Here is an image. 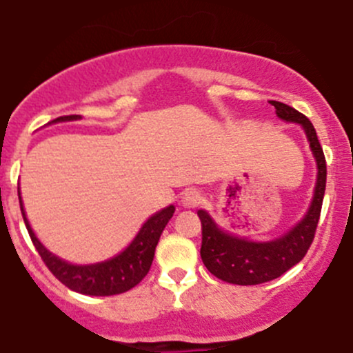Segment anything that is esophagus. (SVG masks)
<instances>
[{
	"label": "esophagus",
	"instance_id": "34e87169",
	"mask_svg": "<svg viewBox=\"0 0 353 353\" xmlns=\"http://www.w3.org/2000/svg\"><path fill=\"white\" fill-rule=\"evenodd\" d=\"M201 203V193L198 190H186L183 193V205L188 208H194Z\"/></svg>",
	"mask_w": 353,
	"mask_h": 353
}]
</instances>
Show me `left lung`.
<instances>
[{
	"label": "left lung",
	"mask_w": 353,
	"mask_h": 353,
	"mask_svg": "<svg viewBox=\"0 0 353 353\" xmlns=\"http://www.w3.org/2000/svg\"><path fill=\"white\" fill-rule=\"evenodd\" d=\"M271 105L276 108L279 119L302 124L305 129L310 148L317 160L316 193L305 219L288 234L271 243H252L225 234L214 224L207 212L198 210V217L201 221L200 255L205 268L215 278L232 285L248 286L272 281L296 265L312 245L321 208H323L324 190H326V159H324L323 146L317 139L316 129L305 115L290 105L281 101H271Z\"/></svg>",
	"instance_id": "1"
}]
</instances>
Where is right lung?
Returning <instances> with one entry per match:
<instances>
[{
    "label": "right lung",
    "instance_id": "right-lung-1",
    "mask_svg": "<svg viewBox=\"0 0 353 353\" xmlns=\"http://www.w3.org/2000/svg\"><path fill=\"white\" fill-rule=\"evenodd\" d=\"M79 119L77 115H63L51 122H61V121H74ZM20 210H22L23 222L29 231L30 239H32L34 246H36L37 253L41 255L43 262L46 263V268L50 269L51 274L70 288L72 292L82 293V295H93V296H110L124 293L128 290L134 288L146 274H148L150 268H152L153 255H155L157 243H159L160 234H162L163 228L167 222L172 217L176 208L170 207L163 208L159 214L150 217L138 232L134 241L121 253V255L114 256L107 262L94 263V265H70V263L63 262L53 253L48 252L39 239L34 236L32 229H30L29 222H27L26 214H23L22 200H20Z\"/></svg>",
    "mask_w": 353,
    "mask_h": 353
}]
</instances>
